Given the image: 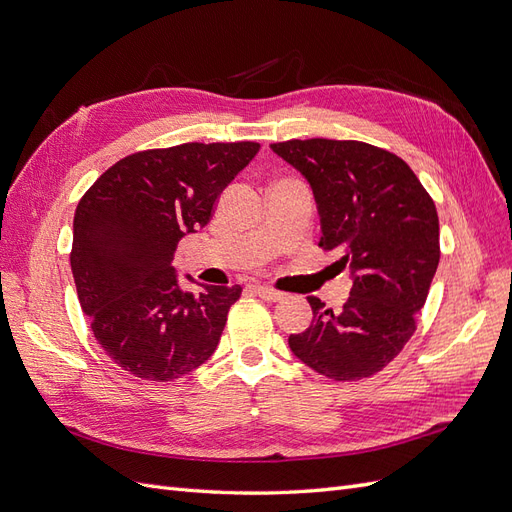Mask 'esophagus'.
<instances>
[{
	"label": "esophagus",
	"mask_w": 512,
	"mask_h": 512,
	"mask_svg": "<svg viewBox=\"0 0 512 512\" xmlns=\"http://www.w3.org/2000/svg\"><path fill=\"white\" fill-rule=\"evenodd\" d=\"M254 292L258 294L260 299H265V301H282V297H284L280 290H275L271 286H256Z\"/></svg>",
	"instance_id": "1"
}]
</instances>
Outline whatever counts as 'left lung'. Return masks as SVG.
<instances>
[{
    "label": "left lung",
    "mask_w": 512,
    "mask_h": 512,
    "mask_svg": "<svg viewBox=\"0 0 512 512\" xmlns=\"http://www.w3.org/2000/svg\"><path fill=\"white\" fill-rule=\"evenodd\" d=\"M309 181L320 213V247L352 273L342 312L309 297L312 324L288 337L307 367L335 382L378 374L416 331L440 262L438 211L412 168L361 141L273 143Z\"/></svg>",
    "instance_id": "8db88e82"
}]
</instances>
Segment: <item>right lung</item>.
<instances>
[{"label": "right lung", "instance_id": "1", "mask_svg": "<svg viewBox=\"0 0 512 512\" xmlns=\"http://www.w3.org/2000/svg\"><path fill=\"white\" fill-rule=\"evenodd\" d=\"M258 149L241 141L138 151L79 200L70 252L76 294L96 342L136 378L177 380L218 348L241 286L183 292L173 258L188 232L209 224Z\"/></svg>", "mask_w": 512, "mask_h": 512}]
</instances>
